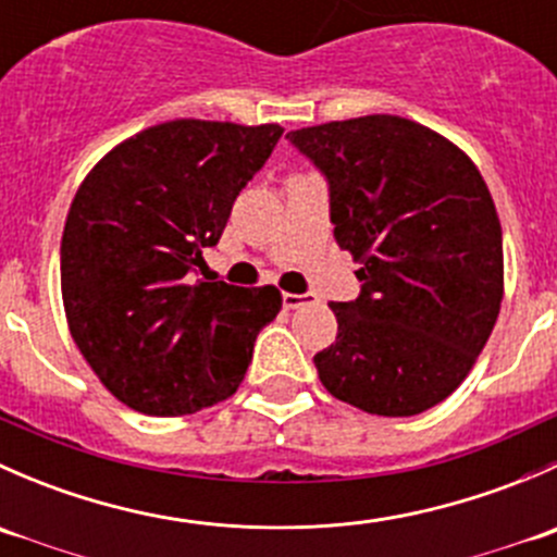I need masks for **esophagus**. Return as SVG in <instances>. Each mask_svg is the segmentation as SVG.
<instances>
[{"mask_svg":"<svg viewBox=\"0 0 557 557\" xmlns=\"http://www.w3.org/2000/svg\"><path fill=\"white\" fill-rule=\"evenodd\" d=\"M312 301H318V299H314V294H285L283 296L285 310H299V307L312 305Z\"/></svg>","mask_w":557,"mask_h":557,"instance_id":"esophagus-1","label":"esophagus"}]
</instances>
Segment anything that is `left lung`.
<instances>
[{
	"instance_id": "left-lung-1",
	"label": "left lung",
	"mask_w": 557,
	"mask_h": 557,
	"mask_svg": "<svg viewBox=\"0 0 557 557\" xmlns=\"http://www.w3.org/2000/svg\"><path fill=\"white\" fill-rule=\"evenodd\" d=\"M329 180L331 223L361 294L331 301L336 342L314 356L331 396L409 418L466 380L504 299L502 223L474 161L409 117L288 132Z\"/></svg>"
}]
</instances>
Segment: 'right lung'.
<instances>
[{"mask_svg":"<svg viewBox=\"0 0 557 557\" xmlns=\"http://www.w3.org/2000/svg\"><path fill=\"white\" fill-rule=\"evenodd\" d=\"M280 137L277 123L180 117L112 148L77 188L61 237V299L83 358L126 407L177 418L243 383L283 296L194 274Z\"/></svg>","mask_w":557,"mask_h":557,"instance_id":"right-lung-1","label":"right lung"}]
</instances>
